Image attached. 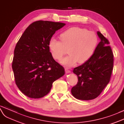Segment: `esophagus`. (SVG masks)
Masks as SVG:
<instances>
[{
	"label": "esophagus",
	"mask_w": 124,
	"mask_h": 124,
	"mask_svg": "<svg viewBox=\"0 0 124 124\" xmlns=\"http://www.w3.org/2000/svg\"><path fill=\"white\" fill-rule=\"evenodd\" d=\"M65 71L66 73H70L71 72V71H70L69 70H68V69H65Z\"/></svg>",
	"instance_id": "1"
}]
</instances>
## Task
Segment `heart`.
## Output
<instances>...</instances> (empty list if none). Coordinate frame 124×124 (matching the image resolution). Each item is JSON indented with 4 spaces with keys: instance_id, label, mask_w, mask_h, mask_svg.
<instances>
[{
    "instance_id": "obj_1",
    "label": "heart",
    "mask_w": 124,
    "mask_h": 124,
    "mask_svg": "<svg viewBox=\"0 0 124 124\" xmlns=\"http://www.w3.org/2000/svg\"><path fill=\"white\" fill-rule=\"evenodd\" d=\"M61 41L52 38L49 47L53 58L62 59L68 50L69 55L63 58L60 63L66 67H71L78 62L86 63L92 58L96 51L98 39L93 31L79 27H72L60 34Z\"/></svg>"
}]
</instances>
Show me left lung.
Listing matches in <instances>:
<instances>
[{"label": "left lung", "instance_id": "8db88e82", "mask_svg": "<svg viewBox=\"0 0 124 124\" xmlns=\"http://www.w3.org/2000/svg\"><path fill=\"white\" fill-rule=\"evenodd\" d=\"M97 33L101 41L93 56L73 71L78 76V82L72 88L71 93L78 100L87 101L96 98L110 81L113 69V53L108 40L100 32Z\"/></svg>", "mask_w": 124, "mask_h": 124}]
</instances>
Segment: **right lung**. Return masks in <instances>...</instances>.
Wrapping results in <instances>:
<instances>
[{"label": "right lung", "mask_w": 124, "mask_h": 124, "mask_svg": "<svg viewBox=\"0 0 124 124\" xmlns=\"http://www.w3.org/2000/svg\"><path fill=\"white\" fill-rule=\"evenodd\" d=\"M65 25L39 20L30 24L18 41L12 68L16 84L22 93L40 98L49 93L53 82L64 75V69L53 59L49 42Z\"/></svg>", "instance_id": "add662e5"}]
</instances>
